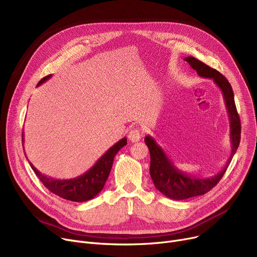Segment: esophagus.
<instances>
[{"mask_svg": "<svg viewBox=\"0 0 257 257\" xmlns=\"http://www.w3.org/2000/svg\"><path fill=\"white\" fill-rule=\"evenodd\" d=\"M128 139L131 143H136L140 142L142 139V131L139 128H133L130 130L128 134Z\"/></svg>", "mask_w": 257, "mask_h": 257, "instance_id": "esophagus-1", "label": "esophagus"}]
</instances>
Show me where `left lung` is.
<instances>
[{
	"label": "left lung",
	"instance_id": "8db88e82",
	"mask_svg": "<svg viewBox=\"0 0 257 257\" xmlns=\"http://www.w3.org/2000/svg\"><path fill=\"white\" fill-rule=\"evenodd\" d=\"M184 60L189 63L192 69H194L200 77L213 79L221 90L225 101L226 110L228 112L231 152L225 166L220 173L213 177L200 179L180 170L167 157L165 152L156 143V141L150 135L146 136L145 142L149 148L151 156L150 175L153 183L162 194L176 200H183L202 195L215 187L225 174L241 141L240 116L236 111L232 88L226 77L194 57H187Z\"/></svg>",
	"mask_w": 257,
	"mask_h": 257
}]
</instances>
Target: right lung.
<instances>
[{
    "mask_svg": "<svg viewBox=\"0 0 257 257\" xmlns=\"http://www.w3.org/2000/svg\"><path fill=\"white\" fill-rule=\"evenodd\" d=\"M50 77H51V74L42 78L38 82V85L43 83ZM23 138H24V134H23ZM23 142H24V139H23ZM126 145H127L126 138L118 141L116 144H114L110 149H108L105 152L103 156H101L98 159V161L88 170V172H85L83 175L77 178L69 179V180H59V179L56 180L54 178L44 176L30 161L29 163L32 169L34 170V173L37 175L39 180L50 192H53L56 195L67 200L82 202V201H87L94 198L102 189H103L105 182L109 176L114 156L116 155V153L119 151V149H122Z\"/></svg>",
    "mask_w": 257,
    "mask_h": 257,
    "instance_id": "1",
    "label": "right lung"
}]
</instances>
